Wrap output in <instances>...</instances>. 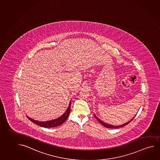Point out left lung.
<instances>
[{"mask_svg": "<svg viewBox=\"0 0 160 160\" xmlns=\"http://www.w3.org/2000/svg\"><path fill=\"white\" fill-rule=\"evenodd\" d=\"M136 117V116H134V118H133L132 119L130 120V121H129V122H126V123H124V124H123L120 125H118V126H115V125H112L108 124H107V123H106L105 122H103V121H102L101 120L99 119L98 118V117H96V115H95V117L96 118V119L98 120V122H100L101 124L102 125H103V126H104L105 127L108 128H119L122 127H124L125 125H126L128 124L129 122H130L134 118V117Z\"/></svg>", "mask_w": 160, "mask_h": 160, "instance_id": "left-lung-1", "label": "left lung"}]
</instances>
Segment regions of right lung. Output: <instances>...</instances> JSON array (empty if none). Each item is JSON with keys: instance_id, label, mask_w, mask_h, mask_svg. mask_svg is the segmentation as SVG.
<instances>
[{"instance_id": "add662e5", "label": "right lung", "mask_w": 160, "mask_h": 160, "mask_svg": "<svg viewBox=\"0 0 160 160\" xmlns=\"http://www.w3.org/2000/svg\"><path fill=\"white\" fill-rule=\"evenodd\" d=\"M71 101L69 102L68 108L65 111V112L62 114L61 117H59L56 119L52 120L49 121H46V122H39L38 120L32 119L28 117H27L28 119L30 120V121L35 123L36 124L41 126L42 127L44 128H52L58 127L59 125L62 124L64 122H65L66 120L67 119L68 117H69V115L70 114V111H71Z\"/></svg>"}]
</instances>
